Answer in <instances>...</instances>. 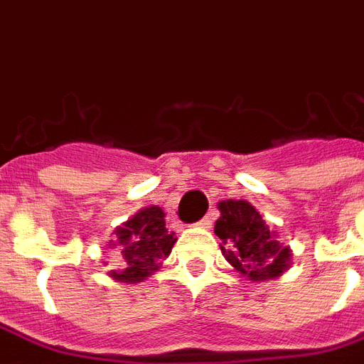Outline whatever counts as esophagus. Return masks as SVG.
Masks as SVG:
<instances>
[{"mask_svg":"<svg viewBox=\"0 0 364 364\" xmlns=\"http://www.w3.org/2000/svg\"><path fill=\"white\" fill-rule=\"evenodd\" d=\"M211 223H213V217H211V213H210V215H205L202 221L196 223V227H198V228H211Z\"/></svg>","mask_w":364,"mask_h":364,"instance_id":"1","label":"esophagus"}]
</instances>
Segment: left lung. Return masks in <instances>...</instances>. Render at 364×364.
I'll return each instance as SVG.
<instances>
[{"label": "left lung", "mask_w": 364, "mask_h": 364, "mask_svg": "<svg viewBox=\"0 0 364 364\" xmlns=\"http://www.w3.org/2000/svg\"><path fill=\"white\" fill-rule=\"evenodd\" d=\"M217 210L221 217L215 221V234L223 242V257L234 270L249 282H266L291 268L293 251L277 242V232L266 225L253 204L221 200Z\"/></svg>", "instance_id": "1"}]
</instances>
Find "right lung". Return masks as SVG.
Here are the masks:
<instances>
[{
    "instance_id": "add662e5",
    "label": "right lung",
    "mask_w": 364,
    "mask_h": 364,
    "mask_svg": "<svg viewBox=\"0 0 364 364\" xmlns=\"http://www.w3.org/2000/svg\"><path fill=\"white\" fill-rule=\"evenodd\" d=\"M164 217L162 208L149 205L113 230L109 247L121 251L124 268L107 272V276L121 283H139L159 270L177 242L176 232L166 228Z\"/></svg>"
}]
</instances>
